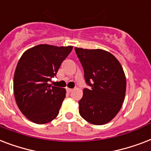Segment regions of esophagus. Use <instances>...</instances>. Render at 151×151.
<instances>
[{
    "mask_svg": "<svg viewBox=\"0 0 151 151\" xmlns=\"http://www.w3.org/2000/svg\"><path fill=\"white\" fill-rule=\"evenodd\" d=\"M66 90H67V91L68 92V93H71V92H72V91H73V89L68 88V87H67V88H66Z\"/></svg>",
    "mask_w": 151,
    "mask_h": 151,
    "instance_id": "1",
    "label": "esophagus"
}]
</instances>
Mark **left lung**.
<instances>
[{
    "mask_svg": "<svg viewBox=\"0 0 151 151\" xmlns=\"http://www.w3.org/2000/svg\"><path fill=\"white\" fill-rule=\"evenodd\" d=\"M84 70L86 83L79 101V114L94 125L109 123L122 107L126 92V77L118 60L108 51L75 47Z\"/></svg>",
    "mask_w": 151,
    "mask_h": 151,
    "instance_id": "8db88e82",
    "label": "left lung"
}]
</instances>
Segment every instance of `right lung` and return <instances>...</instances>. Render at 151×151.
I'll list each match as a JSON object with an SVG mask.
<instances>
[{
  "instance_id": "add662e5",
  "label": "right lung",
  "mask_w": 151,
  "mask_h": 151,
  "mask_svg": "<svg viewBox=\"0 0 151 151\" xmlns=\"http://www.w3.org/2000/svg\"><path fill=\"white\" fill-rule=\"evenodd\" d=\"M72 48L41 44L26 50L19 60L14 74V96L21 113L34 123H49L58 115L66 90L52 86L49 81Z\"/></svg>"
}]
</instances>
